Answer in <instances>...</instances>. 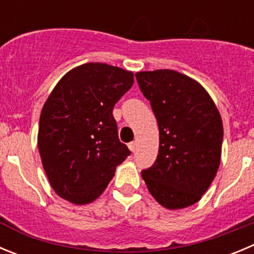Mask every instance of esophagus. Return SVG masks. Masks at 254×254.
Listing matches in <instances>:
<instances>
[{"mask_svg":"<svg viewBox=\"0 0 254 254\" xmlns=\"http://www.w3.org/2000/svg\"><path fill=\"white\" fill-rule=\"evenodd\" d=\"M136 147H137L136 142H129L128 143V148L132 151V152H134V151H136Z\"/></svg>","mask_w":254,"mask_h":254,"instance_id":"34e87169","label":"esophagus"}]
</instances>
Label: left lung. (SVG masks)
I'll return each instance as SVG.
<instances>
[{
	"label": "left lung",
	"instance_id": "1",
	"mask_svg": "<svg viewBox=\"0 0 254 254\" xmlns=\"http://www.w3.org/2000/svg\"><path fill=\"white\" fill-rule=\"evenodd\" d=\"M160 131L155 164L142 179L157 203L171 210L197 203L220 165L223 123L209 93L194 79L161 69L136 73Z\"/></svg>",
	"mask_w": 254,
	"mask_h": 254
}]
</instances>
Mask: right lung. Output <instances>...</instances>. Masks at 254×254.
I'll use <instances>...</instances> for the list:
<instances>
[{
	"label": "right lung",
	"instance_id": "obj_1",
	"mask_svg": "<svg viewBox=\"0 0 254 254\" xmlns=\"http://www.w3.org/2000/svg\"><path fill=\"white\" fill-rule=\"evenodd\" d=\"M133 73L103 63L71 69L55 85L40 115L37 147L51 188L76 205L94 201L131 153L118 138L113 107Z\"/></svg>",
	"mask_w": 254,
	"mask_h": 254
}]
</instances>
